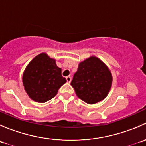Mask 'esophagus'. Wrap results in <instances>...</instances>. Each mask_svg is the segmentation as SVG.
<instances>
[{
	"mask_svg": "<svg viewBox=\"0 0 146 146\" xmlns=\"http://www.w3.org/2000/svg\"><path fill=\"white\" fill-rule=\"evenodd\" d=\"M66 80H67V82L70 83V81H71V77H70V76H67V77H66Z\"/></svg>",
	"mask_w": 146,
	"mask_h": 146,
	"instance_id": "obj_1",
	"label": "esophagus"
}]
</instances>
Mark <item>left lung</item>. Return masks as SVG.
Here are the masks:
<instances>
[{
    "instance_id": "8db88e82",
    "label": "left lung",
    "mask_w": 146,
    "mask_h": 146,
    "mask_svg": "<svg viewBox=\"0 0 146 146\" xmlns=\"http://www.w3.org/2000/svg\"><path fill=\"white\" fill-rule=\"evenodd\" d=\"M112 83V76L107 66L95 56L79 64L71 86L77 96L88 104H95L107 97Z\"/></svg>"
}]
</instances>
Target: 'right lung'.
<instances>
[{"label":"right lung","instance_id":"1","mask_svg":"<svg viewBox=\"0 0 146 146\" xmlns=\"http://www.w3.org/2000/svg\"><path fill=\"white\" fill-rule=\"evenodd\" d=\"M23 85L29 98L37 102H46L56 96L66 82L56 60L42 53L30 61L23 76Z\"/></svg>","mask_w":146,"mask_h":146}]
</instances>
